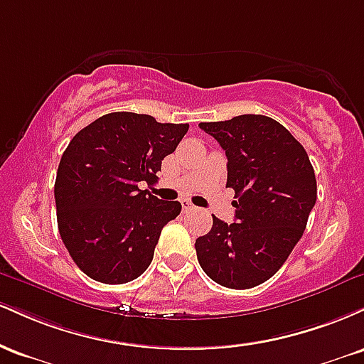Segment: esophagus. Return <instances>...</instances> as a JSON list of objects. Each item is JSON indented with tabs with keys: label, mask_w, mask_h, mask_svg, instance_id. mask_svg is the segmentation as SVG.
<instances>
[{
	"label": "esophagus",
	"mask_w": 364,
	"mask_h": 364,
	"mask_svg": "<svg viewBox=\"0 0 364 364\" xmlns=\"http://www.w3.org/2000/svg\"><path fill=\"white\" fill-rule=\"evenodd\" d=\"M181 207H183V212L193 210V203H191L190 200H181Z\"/></svg>",
	"instance_id": "1"
}]
</instances>
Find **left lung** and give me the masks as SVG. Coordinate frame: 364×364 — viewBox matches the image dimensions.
I'll return each instance as SVG.
<instances>
[{
    "mask_svg": "<svg viewBox=\"0 0 364 364\" xmlns=\"http://www.w3.org/2000/svg\"><path fill=\"white\" fill-rule=\"evenodd\" d=\"M198 127L225 150L236 220L212 215V229L195 241L196 258L214 282L250 289L269 281L301 240L316 202L315 171L303 145L269 116Z\"/></svg>",
    "mask_w": 364,
    "mask_h": 364,
    "instance_id": "8db88e82",
    "label": "left lung"
}]
</instances>
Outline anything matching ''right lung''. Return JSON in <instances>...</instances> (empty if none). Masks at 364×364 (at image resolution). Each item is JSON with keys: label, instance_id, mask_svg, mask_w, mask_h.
Masks as SVG:
<instances>
[{"label": "right lung", "instance_id": "obj_1", "mask_svg": "<svg viewBox=\"0 0 364 364\" xmlns=\"http://www.w3.org/2000/svg\"><path fill=\"white\" fill-rule=\"evenodd\" d=\"M190 124L154 116L109 112L73 136L54 183L60 236L83 274L104 284L140 277L154 258L162 228L181 203L159 200L152 183Z\"/></svg>", "mask_w": 364, "mask_h": 364}]
</instances>
